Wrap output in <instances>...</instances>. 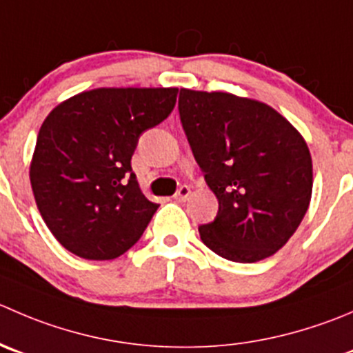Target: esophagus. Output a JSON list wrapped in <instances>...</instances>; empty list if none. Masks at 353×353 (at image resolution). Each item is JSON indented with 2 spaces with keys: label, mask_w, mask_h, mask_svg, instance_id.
Here are the masks:
<instances>
[{
  "label": "esophagus",
  "mask_w": 353,
  "mask_h": 353,
  "mask_svg": "<svg viewBox=\"0 0 353 353\" xmlns=\"http://www.w3.org/2000/svg\"><path fill=\"white\" fill-rule=\"evenodd\" d=\"M190 194H191L190 186H181L179 190H177V193L174 194V198H176L177 201H186L188 198H190Z\"/></svg>",
  "instance_id": "esophagus-1"
}]
</instances>
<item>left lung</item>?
I'll return each mask as SVG.
<instances>
[{"label":"left lung","mask_w":353,"mask_h":353,"mask_svg":"<svg viewBox=\"0 0 353 353\" xmlns=\"http://www.w3.org/2000/svg\"><path fill=\"white\" fill-rule=\"evenodd\" d=\"M179 115L217 217L198 228L212 252L252 263L274 255L302 222L312 196V157L278 110L222 91L179 93Z\"/></svg>","instance_id":"left-lung-1"}]
</instances>
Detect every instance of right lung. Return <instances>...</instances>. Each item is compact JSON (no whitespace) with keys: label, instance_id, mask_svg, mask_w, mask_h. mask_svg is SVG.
Listing matches in <instances>:
<instances>
[{"label":"right lung","instance_id":"add662e5","mask_svg":"<svg viewBox=\"0 0 353 353\" xmlns=\"http://www.w3.org/2000/svg\"><path fill=\"white\" fill-rule=\"evenodd\" d=\"M176 98L177 88H97L48 114L29 177L41 217L63 248L112 260L141 238L159 203L143 194L131 157Z\"/></svg>","mask_w":353,"mask_h":353}]
</instances>
